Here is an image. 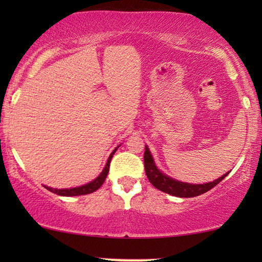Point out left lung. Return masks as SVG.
<instances>
[{"mask_svg":"<svg viewBox=\"0 0 262 262\" xmlns=\"http://www.w3.org/2000/svg\"><path fill=\"white\" fill-rule=\"evenodd\" d=\"M144 167L146 177H148L149 181L151 182L154 187H156L157 189H160V191L164 193H168L170 195L179 196V198H192V196L204 194V193L210 191L211 188H213L214 186L220 184L229 174L228 171V173L223 174L221 178L216 179L214 181L205 182V184H188V182L179 181L177 179L168 177L167 174L162 173L157 168L151 152H150V150L146 145L144 151Z\"/></svg>","mask_w":262,"mask_h":262,"instance_id":"obj_1","label":"left lung"}]
</instances>
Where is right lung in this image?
I'll list each match as a JSON object with an SVG mask.
<instances>
[{
	"label": "right lung",
	"mask_w": 262,
	"mask_h": 262,
	"mask_svg": "<svg viewBox=\"0 0 262 262\" xmlns=\"http://www.w3.org/2000/svg\"><path fill=\"white\" fill-rule=\"evenodd\" d=\"M119 148V146H117L116 149L113 150L112 152H111V155L108 157V160H107L106 162V166L103 168L101 173L99 174V177L94 179V180L88 182V184L85 185H82V186H78V187H74V188H52V187H49V186H44L46 189H49L50 192L52 193H56V194L58 195H63V196H76V195H84V194H89V193H93L95 192L96 189H99L101 187L103 182H105L106 178H107V174H108V170H110V163H111V160H112V157L114 155V152L117 151V149Z\"/></svg>",
	"instance_id": "add662e5"
}]
</instances>
